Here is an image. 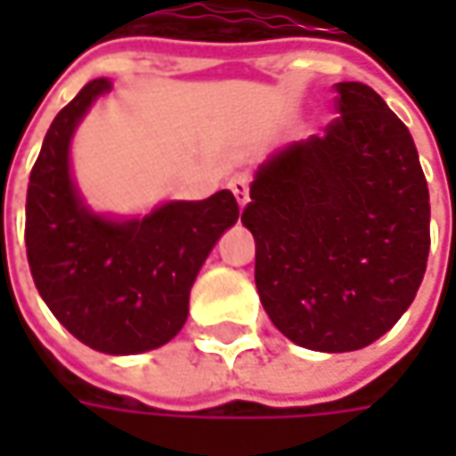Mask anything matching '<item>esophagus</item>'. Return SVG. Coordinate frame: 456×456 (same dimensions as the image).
I'll return each instance as SVG.
<instances>
[{
    "label": "esophagus",
    "mask_w": 456,
    "mask_h": 456,
    "mask_svg": "<svg viewBox=\"0 0 456 456\" xmlns=\"http://www.w3.org/2000/svg\"><path fill=\"white\" fill-rule=\"evenodd\" d=\"M248 184H251V175H248V172H238V175L231 177V183H228V187H231V192L236 195V200L240 208L248 202Z\"/></svg>",
    "instance_id": "obj_1"
}]
</instances>
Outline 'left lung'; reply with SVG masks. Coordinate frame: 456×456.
<instances>
[{
    "mask_svg": "<svg viewBox=\"0 0 456 456\" xmlns=\"http://www.w3.org/2000/svg\"><path fill=\"white\" fill-rule=\"evenodd\" d=\"M324 136L258 167L240 223L276 330L320 353L360 350L413 302L429 258V187L406 124L365 83L335 86Z\"/></svg>",
    "mask_w": 456,
    "mask_h": 456,
    "instance_id": "8db88e82",
    "label": "left lung"
}]
</instances>
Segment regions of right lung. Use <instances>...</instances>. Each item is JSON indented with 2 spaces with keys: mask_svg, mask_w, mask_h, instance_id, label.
Listing matches in <instances>:
<instances>
[{
  "mask_svg": "<svg viewBox=\"0 0 456 456\" xmlns=\"http://www.w3.org/2000/svg\"><path fill=\"white\" fill-rule=\"evenodd\" d=\"M111 80L86 83L50 124L27 184L25 246L35 287L80 342L136 355L169 342L187 320L190 289L218 238L238 220L231 190L165 202L144 218L91 213L70 177V139Z\"/></svg>",
  "mask_w": 456,
  "mask_h": 456,
  "instance_id": "obj_1",
  "label": "right lung"
}]
</instances>
